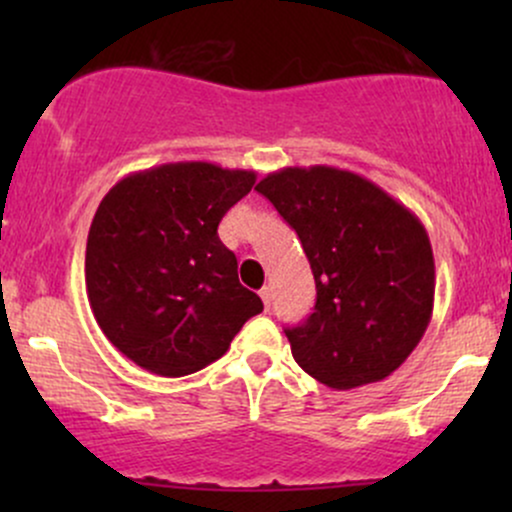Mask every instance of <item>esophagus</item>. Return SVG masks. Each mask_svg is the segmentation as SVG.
Returning <instances> with one entry per match:
<instances>
[{
    "instance_id": "obj_1",
    "label": "esophagus",
    "mask_w": 512,
    "mask_h": 512,
    "mask_svg": "<svg viewBox=\"0 0 512 512\" xmlns=\"http://www.w3.org/2000/svg\"><path fill=\"white\" fill-rule=\"evenodd\" d=\"M260 298H262L264 308L269 310V305H272V289H269V286H264V289H260Z\"/></svg>"
}]
</instances>
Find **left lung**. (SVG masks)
Masks as SVG:
<instances>
[{"instance_id": "8db88e82", "label": "left lung", "mask_w": 512, "mask_h": 512, "mask_svg": "<svg viewBox=\"0 0 512 512\" xmlns=\"http://www.w3.org/2000/svg\"><path fill=\"white\" fill-rule=\"evenodd\" d=\"M255 190L298 233L315 276V313L284 330L298 366L334 390L395 373L433 315L436 262L419 216L334 166L281 168Z\"/></svg>"}]
</instances>
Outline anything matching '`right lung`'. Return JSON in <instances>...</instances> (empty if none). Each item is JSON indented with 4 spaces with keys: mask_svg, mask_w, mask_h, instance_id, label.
I'll list each match as a JSON object with an SVG mask.
<instances>
[{
    "mask_svg": "<svg viewBox=\"0 0 512 512\" xmlns=\"http://www.w3.org/2000/svg\"><path fill=\"white\" fill-rule=\"evenodd\" d=\"M255 180V170L209 161L163 163L129 173L98 204L86 293L98 327L129 361L163 378L190 375L262 313L216 233Z\"/></svg>",
    "mask_w": 512,
    "mask_h": 512,
    "instance_id": "1",
    "label": "right lung"
}]
</instances>
